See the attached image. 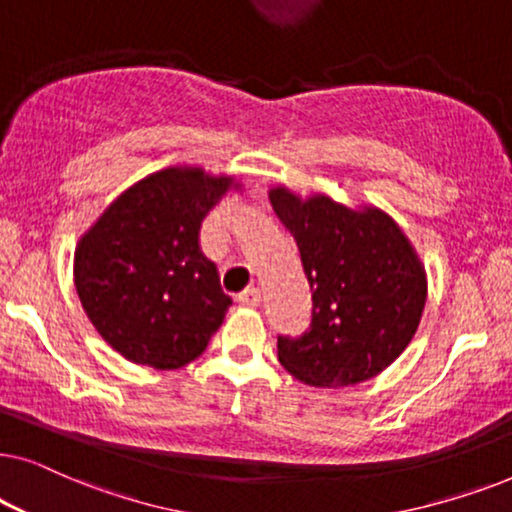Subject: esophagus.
Here are the masks:
<instances>
[{
    "instance_id": "34e87169",
    "label": "esophagus",
    "mask_w": 512,
    "mask_h": 512,
    "mask_svg": "<svg viewBox=\"0 0 512 512\" xmlns=\"http://www.w3.org/2000/svg\"><path fill=\"white\" fill-rule=\"evenodd\" d=\"M237 300H240V305L256 307L258 303H261V291H258L256 286H249V289H244L240 296H237Z\"/></svg>"
}]
</instances>
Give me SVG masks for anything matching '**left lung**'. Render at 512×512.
I'll use <instances>...</instances> for the list:
<instances>
[{
  "mask_svg": "<svg viewBox=\"0 0 512 512\" xmlns=\"http://www.w3.org/2000/svg\"><path fill=\"white\" fill-rule=\"evenodd\" d=\"M291 230L312 289L300 338H277V359L312 387H349L391 366L410 345L426 303V272L394 219L349 209L326 195L270 191Z\"/></svg>",
  "mask_w": 512,
  "mask_h": 512,
  "instance_id": "left-lung-1",
  "label": "left lung"
}]
</instances>
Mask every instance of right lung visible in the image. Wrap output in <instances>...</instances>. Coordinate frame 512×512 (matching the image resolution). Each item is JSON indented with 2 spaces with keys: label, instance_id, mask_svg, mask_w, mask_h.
Listing matches in <instances>:
<instances>
[{
  "label": "right lung",
  "instance_id": "obj_1",
  "mask_svg": "<svg viewBox=\"0 0 512 512\" xmlns=\"http://www.w3.org/2000/svg\"><path fill=\"white\" fill-rule=\"evenodd\" d=\"M233 177L167 167L118 195L74 251V284L97 333L139 366L174 370L205 352L233 305L200 226Z\"/></svg>",
  "mask_w": 512,
  "mask_h": 512
}]
</instances>
